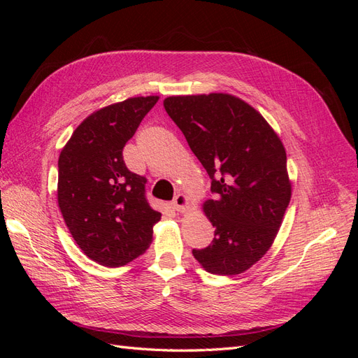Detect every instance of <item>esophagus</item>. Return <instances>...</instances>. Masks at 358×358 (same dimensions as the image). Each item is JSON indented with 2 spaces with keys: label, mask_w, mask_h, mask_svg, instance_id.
Returning a JSON list of instances; mask_svg holds the SVG:
<instances>
[{
  "label": "esophagus",
  "mask_w": 358,
  "mask_h": 358,
  "mask_svg": "<svg viewBox=\"0 0 358 358\" xmlns=\"http://www.w3.org/2000/svg\"><path fill=\"white\" fill-rule=\"evenodd\" d=\"M188 197L183 196V194H178V196L171 200V208L178 210V212H183L188 208Z\"/></svg>",
  "instance_id": "obj_1"
}]
</instances>
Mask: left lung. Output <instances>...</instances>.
<instances>
[{
  "mask_svg": "<svg viewBox=\"0 0 358 358\" xmlns=\"http://www.w3.org/2000/svg\"><path fill=\"white\" fill-rule=\"evenodd\" d=\"M164 109L212 180L215 199L204 212L215 237L192 255L213 275H239L267 252L289 204L282 142L254 107L229 94L169 96Z\"/></svg>",
  "mask_w": 358,
  "mask_h": 358,
  "instance_id": "left-lung-1",
  "label": "left lung"
}]
</instances>
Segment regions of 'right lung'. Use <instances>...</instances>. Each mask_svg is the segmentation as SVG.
<instances>
[{
    "label": "right lung",
    "mask_w": 358,
    "mask_h": 358,
    "mask_svg": "<svg viewBox=\"0 0 358 358\" xmlns=\"http://www.w3.org/2000/svg\"><path fill=\"white\" fill-rule=\"evenodd\" d=\"M158 96H136L92 113L58 159V204L76 243L106 267L124 266L152 242L161 213L145 199L146 179L129 171L122 150Z\"/></svg>",
    "instance_id": "right-lung-1"
}]
</instances>
